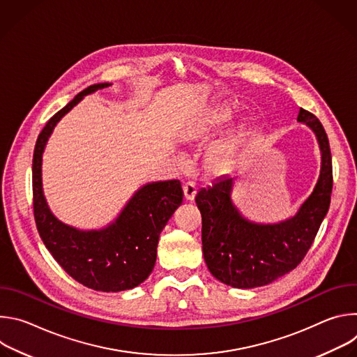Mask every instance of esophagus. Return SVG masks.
I'll list each match as a JSON object with an SVG mask.
<instances>
[{"label":"esophagus","instance_id":"1","mask_svg":"<svg viewBox=\"0 0 357 357\" xmlns=\"http://www.w3.org/2000/svg\"><path fill=\"white\" fill-rule=\"evenodd\" d=\"M183 195H185V199L186 200H193L195 199V195H196V186L193 182H186L183 183Z\"/></svg>","mask_w":357,"mask_h":357}]
</instances>
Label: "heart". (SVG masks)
<instances>
[{
    "instance_id": "obj_1",
    "label": "heart",
    "mask_w": 357,
    "mask_h": 357,
    "mask_svg": "<svg viewBox=\"0 0 357 357\" xmlns=\"http://www.w3.org/2000/svg\"><path fill=\"white\" fill-rule=\"evenodd\" d=\"M229 121V113L225 110H213L203 119L197 127V134L205 135L211 131L222 128ZM237 149V139L231 138L216 145L208 157V165L215 172H223L229 169L234 161Z\"/></svg>"
}]
</instances>
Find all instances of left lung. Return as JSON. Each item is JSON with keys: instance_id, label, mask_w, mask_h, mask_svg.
<instances>
[{"instance_id": "8db88e82", "label": "left lung", "mask_w": 357, "mask_h": 357, "mask_svg": "<svg viewBox=\"0 0 357 357\" xmlns=\"http://www.w3.org/2000/svg\"><path fill=\"white\" fill-rule=\"evenodd\" d=\"M298 121L317 134L322 165L318 183L298 213L277 225L245 220L230 199L233 178L225 176L197 192L202 215V247L209 271L234 288L267 285L292 271L307 256L331 205L333 186L332 155L324 126L301 109Z\"/></svg>"}]
</instances>
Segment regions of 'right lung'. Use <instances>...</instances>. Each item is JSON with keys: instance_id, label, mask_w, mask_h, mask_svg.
<instances>
[{"instance_id": "right-lung-1", "label": "right lung", "mask_w": 357, "mask_h": 357, "mask_svg": "<svg viewBox=\"0 0 357 357\" xmlns=\"http://www.w3.org/2000/svg\"><path fill=\"white\" fill-rule=\"evenodd\" d=\"M109 86H89L49 119L33 149L32 193L36 229L58 264L87 288L119 292L139 285L154 268L160 234L183 199L181 182L172 179L148 183L130 199L113 225L98 231H80L50 213L40 178L42 152L56 123L83 96Z\"/></svg>"}]
</instances>
